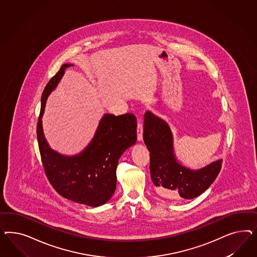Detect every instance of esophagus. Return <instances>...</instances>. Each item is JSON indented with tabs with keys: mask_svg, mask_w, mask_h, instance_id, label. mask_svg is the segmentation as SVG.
<instances>
[{
	"mask_svg": "<svg viewBox=\"0 0 257 257\" xmlns=\"http://www.w3.org/2000/svg\"><path fill=\"white\" fill-rule=\"evenodd\" d=\"M137 133H138V140L141 141L143 140V124L140 121H139V123H138Z\"/></svg>",
	"mask_w": 257,
	"mask_h": 257,
	"instance_id": "obj_1",
	"label": "esophagus"
}]
</instances>
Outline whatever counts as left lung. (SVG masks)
<instances>
[{
	"mask_svg": "<svg viewBox=\"0 0 257 257\" xmlns=\"http://www.w3.org/2000/svg\"><path fill=\"white\" fill-rule=\"evenodd\" d=\"M143 140L150 152L151 178L156 192L164 198L193 199L203 193L217 178L222 159L199 170L182 165L174 154L169 124L152 112L144 115Z\"/></svg>",
	"mask_w": 257,
	"mask_h": 257,
	"instance_id": "1",
	"label": "left lung"
}]
</instances>
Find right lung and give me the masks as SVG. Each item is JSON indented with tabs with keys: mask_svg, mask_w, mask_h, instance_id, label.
I'll use <instances>...</instances> for the list:
<instances>
[{
	"mask_svg": "<svg viewBox=\"0 0 257 257\" xmlns=\"http://www.w3.org/2000/svg\"><path fill=\"white\" fill-rule=\"evenodd\" d=\"M71 66L62 65L42 94L37 125L39 153L47 178L58 194L72 202L97 207L108 202L116 190L118 159L137 142V118L130 113L120 116L106 113L101 117L93 139L81 153L65 156L51 148L43 133L41 118L49 95L58 86L65 70Z\"/></svg>",
	"mask_w": 257,
	"mask_h": 257,
	"instance_id": "right-lung-1",
	"label": "right lung"
}]
</instances>
